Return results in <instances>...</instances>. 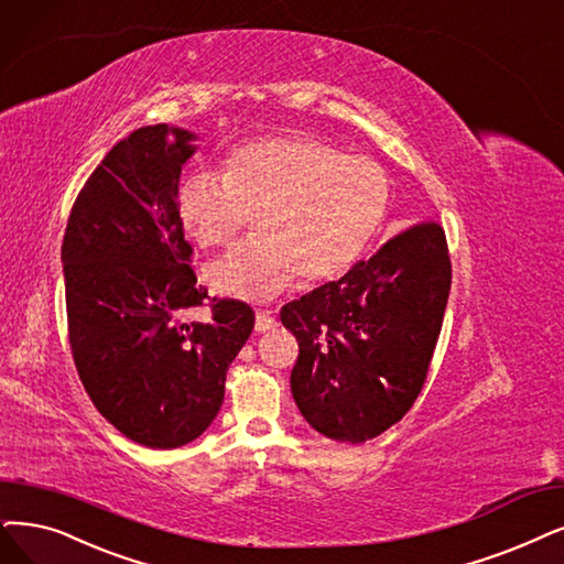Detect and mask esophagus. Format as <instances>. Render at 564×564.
<instances>
[{"label": "esophagus", "instance_id": "esophagus-1", "mask_svg": "<svg viewBox=\"0 0 564 564\" xmlns=\"http://www.w3.org/2000/svg\"><path fill=\"white\" fill-rule=\"evenodd\" d=\"M275 326H278V322H275V317L268 310H259L257 312V322H254V330L257 333H265V330L275 328Z\"/></svg>", "mask_w": 564, "mask_h": 564}]
</instances>
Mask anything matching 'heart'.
Instances as JSON below:
<instances>
[{
	"instance_id": "heart-1",
	"label": "heart",
	"mask_w": 564,
	"mask_h": 564,
	"mask_svg": "<svg viewBox=\"0 0 564 564\" xmlns=\"http://www.w3.org/2000/svg\"><path fill=\"white\" fill-rule=\"evenodd\" d=\"M391 204V180L370 156L301 131L240 143L221 177L192 173L177 213L200 247L231 245L250 217L257 238L208 268L219 294L265 301L296 278L319 284L366 254Z\"/></svg>"
}]
</instances>
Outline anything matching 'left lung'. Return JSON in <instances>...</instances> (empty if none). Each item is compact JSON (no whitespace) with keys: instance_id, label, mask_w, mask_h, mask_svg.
Segmentation results:
<instances>
[{"instance_id":"obj_1","label":"left lung","mask_w":564,"mask_h":564,"mask_svg":"<svg viewBox=\"0 0 564 564\" xmlns=\"http://www.w3.org/2000/svg\"><path fill=\"white\" fill-rule=\"evenodd\" d=\"M452 289L444 229L421 221L335 282L282 307L296 335L291 393L314 431L360 444L410 412Z\"/></svg>"}]
</instances>
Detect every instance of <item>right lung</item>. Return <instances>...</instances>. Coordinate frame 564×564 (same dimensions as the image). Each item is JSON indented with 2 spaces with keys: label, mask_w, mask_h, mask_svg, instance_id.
I'll use <instances>...</instances> for the list:
<instances>
[{
  "label": "right lung",
  "mask_w": 564,
  "mask_h": 564,
  "mask_svg": "<svg viewBox=\"0 0 564 564\" xmlns=\"http://www.w3.org/2000/svg\"><path fill=\"white\" fill-rule=\"evenodd\" d=\"M196 133L141 127L87 177L62 242L74 364L101 416L131 442L175 448L217 416L224 379L254 328L250 305L196 284L177 213ZM206 300L212 319L188 312Z\"/></svg>",
  "instance_id": "right-lung-1"
}]
</instances>
